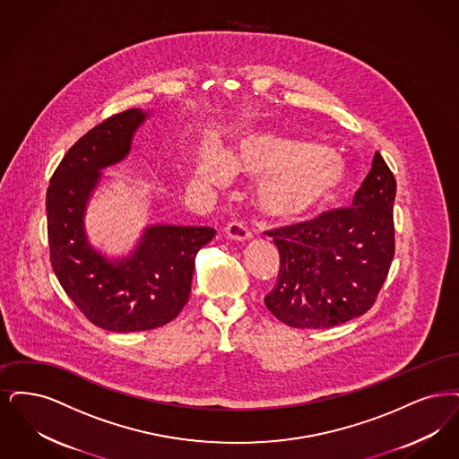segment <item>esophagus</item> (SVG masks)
<instances>
[{
	"label": "esophagus",
	"mask_w": 459,
	"mask_h": 459,
	"mask_svg": "<svg viewBox=\"0 0 459 459\" xmlns=\"http://www.w3.org/2000/svg\"><path fill=\"white\" fill-rule=\"evenodd\" d=\"M224 233H226V237H230L231 239H237V241H247V239L252 238L250 230H248L243 222H239V221L228 222L226 228H224Z\"/></svg>",
	"instance_id": "obj_1"
}]
</instances>
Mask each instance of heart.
Listing matches in <instances>:
<instances>
[{
  "label": "heart",
  "mask_w": 459,
  "mask_h": 459,
  "mask_svg": "<svg viewBox=\"0 0 459 459\" xmlns=\"http://www.w3.org/2000/svg\"><path fill=\"white\" fill-rule=\"evenodd\" d=\"M228 162L250 177H264L257 188L260 207L281 220L307 216L333 199L348 179V168L334 151L273 132L241 139ZM194 173L202 181H222L226 168L220 152L202 147Z\"/></svg>",
  "instance_id": "obj_1"
}]
</instances>
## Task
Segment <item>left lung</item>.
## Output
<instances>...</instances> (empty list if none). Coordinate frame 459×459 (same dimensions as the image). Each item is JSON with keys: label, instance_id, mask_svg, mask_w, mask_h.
Returning a JSON list of instances; mask_svg holds the SVG:
<instances>
[{"label": "left lung", "instance_id": "obj_1", "mask_svg": "<svg viewBox=\"0 0 459 459\" xmlns=\"http://www.w3.org/2000/svg\"><path fill=\"white\" fill-rule=\"evenodd\" d=\"M396 179L376 152L353 207L267 235L280 250V274L264 299L269 312L299 329H327L363 316L394 257Z\"/></svg>", "mask_w": 459, "mask_h": 459}]
</instances>
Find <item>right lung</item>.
I'll use <instances>...</instances> for the list:
<instances>
[{
	"label": "right lung",
	"mask_w": 459,
	"mask_h": 459,
	"mask_svg": "<svg viewBox=\"0 0 459 459\" xmlns=\"http://www.w3.org/2000/svg\"><path fill=\"white\" fill-rule=\"evenodd\" d=\"M149 115L126 109L87 132L65 154L46 194L53 271L80 312L113 333L149 331L175 319L190 297L195 255L216 235L207 226L154 224L123 259H108L89 243L83 218L100 171L130 154Z\"/></svg>",
	"instance_id": "right-lung-1"
}]
</instances>
